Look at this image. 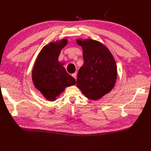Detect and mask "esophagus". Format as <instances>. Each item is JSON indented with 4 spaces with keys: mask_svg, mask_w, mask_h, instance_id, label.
<instances>
[{
    "mask_svg": "<svg viewBox=\"0 0 151 151\" xmlns=\"http://www.w3.org/2000/svg\"><path fill=\"white\" fill-rule=\"evenodd\" d=\"M72 76H73V78L76 79V78H77V73H73V74H72Z\"/></svg>",
    "mask_w": 151,
    "mask_h": 151,
    "instance_id": "esophagus-1",
    "label": "esophagus"
}]
</instances>
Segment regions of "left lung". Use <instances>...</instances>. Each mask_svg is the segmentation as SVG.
I'll use <instances>...</instances> for the list:
<instances>
[{"instance_id": "obj_1", "label": "left lung", "mask_w": 151, "mask_h": 151, "mask_svg": "<svg viewBox=\"0 0 151 151\" xmlns=\"http://www.w3.org/2000/svg\"><path fill=\"white\" fill-rule=\"evenodd\" d=\"M82 46L84 64L79 70L77 86L87 98L99 99L114 86L117 67L106 46L92 39L77 40Z\"/></svg>"}]
</instances>
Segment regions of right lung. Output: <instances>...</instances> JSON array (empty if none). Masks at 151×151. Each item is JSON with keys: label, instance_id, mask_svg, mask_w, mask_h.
I'll return each mask as SVG.
<instances>
[{"label": "right lung", "instance_id": "right-lung-1", "mask_svg": "<svg viewBox=\"0 0 151 151\" xmlns=\"http://www.w3.org/2000/svg\"><path fill=\"white\" fill-rule=\"evenodd\" d=\"M66 44L67 40L63 39L45 46L39 53L32 70L33 84L49 101H54L66 87L76 83L58 61L61 50Z\"/></svg>", "mask_w": 151, "mask_h": 151}]
</instances>
